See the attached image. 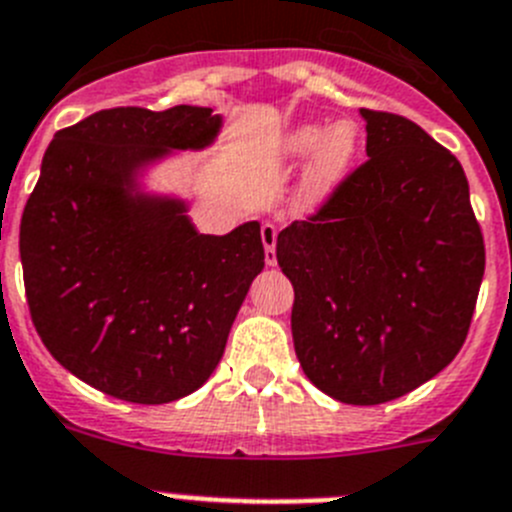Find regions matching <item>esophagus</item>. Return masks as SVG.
<instances>
[{"mask_svg": "<svg viewBox=\"0 0 512 512\" xmlns=\"http://www.w3.org/2000/svg\"><path fill=\"white\" fill-rule=\"evenodd\" d=\"M261 241H264L266 266H276V228L271 223H264L261 228Z\"/></svg>", "mask_w": 512, "mask_h": 512, "instance_id": "esophagus-1", "label": "esophagus"}]
</instances>
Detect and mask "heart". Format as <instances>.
<instances>
[{"label":"heart","mask_w":512,"mask_h":512,"mask_svg":"<svg viewBox=\"0 0 512 512\" xmlns=\"http://www.w3.org/2000/svg\"><path fill=\"white\" fill-rule=\"evenodd\" d=\"M359 153V128L349 120L326 130L319 123H299L281 135L276 155L289 163H306L299 183V201L306 208H321L347 183Z\"/></svg>","instance_id":"1"}]
</instances>
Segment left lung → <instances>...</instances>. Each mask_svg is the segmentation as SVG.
I'll return each mask as SVG.
<instances>
[{
	"instance_id": "left-lung-1",
	"label": "left lung",
	"mask_w": 512,
	"mask_h": 512,
	"mask_svg": "<svg viewBox=\"0 0 512 512\" xmlns=\"http://www.w3.org/2000/svg\"><path fill=\"white\" fill-rule=\"evenodd\" d=\"M369 160L276 238L291 334L314 387L382 405L460 352L485 274L465 170L412 120L359 110Z\"/></svg>"
}]
</instances>
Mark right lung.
<instances>
[{
  "label": "right lung",
  "mask_w": 512,
  "mask_h": 512,
  "mask_svg": "<svg viewBox=\"0 0 512 512\" xmlns=\"http://www.w3.org/2000/svg\"><path fill=\"white\" fill-rule=\"evenodd\" d=\"M221 128L211 107H115L42 158L19 226L29 314L52 357L110 397L165 405L203 387L264 269L259 221L198 233L186 198L148 186Z\"/></svg>",
  "instance_id": "1"
}]
</instances>
